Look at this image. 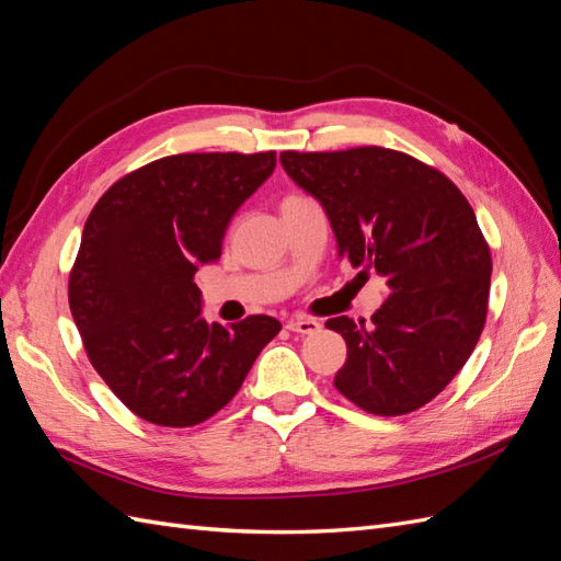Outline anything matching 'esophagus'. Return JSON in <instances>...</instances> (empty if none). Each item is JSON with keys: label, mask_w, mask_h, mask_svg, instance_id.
<instances>
[{"label": "esophagus", "mask_w": 561, "mask_h": 561, "mask_svg": "<svg viewBox=\"0 0 561 561\" xmlns=\"http://www.w3.org/2000/svg\"><path fill=\"white\" fill-rule=\"evenodd\" d=\"M322 324L318 320L312 318H296V320H289L286 322V330L289 332H296V334H304V336H310V334H318Z\"/></svg>", "instance_id": "obj_1"}]
</instances>
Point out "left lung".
<instances>
[{
	"instance_id": "left-lung-1",
	"label": "left lung",
	"mask_w": 561,
	"mask_h": 561,
	"mask_svg": "<svg viewBox=\"0 0 561 561\" xmlns=\"http://www.w3.org/2000/svg\"><path fill=\"white\" fill-rule=\"evenodd\" d=\"M279 162L322 205L340 257L389 286L370 328L328 320L346 342L334 387L375 415L425 407L473 354L488 316L492 260L473 207L445 174L397 150H286Z\"/></svg>"
}]
</instances>
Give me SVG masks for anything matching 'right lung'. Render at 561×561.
I'll list each match as a JSON object with an SVG mask.
<instances>
[{
	"label": "right lung",
	"mask_w": 561,
	"mask_h": 561,
	"mask_svg": "<svg viewBox=\"0 0 561 561\" xmlns=\"http://www.w3.org/2000/svg\"><path fill=\"white\" fill-rule=\"evenodd\" d=\"M277 152H186L150 162L102 195L69 277V306L93 368L142 421L191 427L227 407L282 330L251 316L203 318L195 286L231 217L275 172Z\"/></svg>",
	"instance_id": "1"
}]
</instances>
